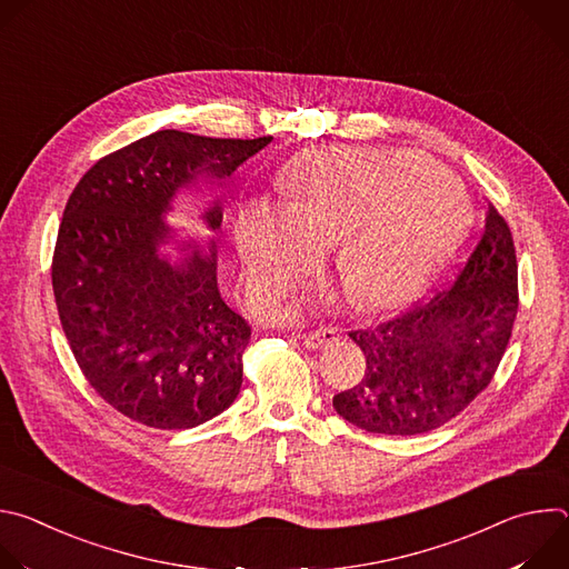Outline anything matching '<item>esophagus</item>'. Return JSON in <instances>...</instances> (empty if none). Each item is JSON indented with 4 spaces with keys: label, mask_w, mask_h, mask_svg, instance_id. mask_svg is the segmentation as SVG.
<instances>
[{
    "label": "esophagus",
    "mask_w": 569,
    "mask_h": 569,
    "mask_svg": "<svg viewBox=\"0 0 569 569\" xmlns=\"http://www.w3.org/2000/svg\"><path fill=\"white\" fill-rule=\"evenodd\" d=\"M301 340H303V345H306L308 349H321L323 345H329V342H336V340H338V331L331 329V327H319L317 331L303 333Z\"/></svg>",
    "instance_id": "esophagus-1"
}]
</instances>
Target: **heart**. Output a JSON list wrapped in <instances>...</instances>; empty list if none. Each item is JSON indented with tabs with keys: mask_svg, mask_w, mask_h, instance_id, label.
Wrapping results in <instances>:
<instances>
[{
	"mask_svg": "<svg viewBox=\"0 0 569 569\" xmlns=\"http://www.w3.org/2000/svg\"><path fill=\"white\" fill-rule=\"evenodd\" d=\"M286 187L290 202L254 196L236 211L233 240L250 281L292 283L317 266L321 242H333V268L353 308H385L408 297L463 211L459 187L423 157L367 146L299 157ZM257 303L288 312L268 292Z\"/></svg>",
	"mask_w": 569,
	"mask_h": 569,
	"instance_id": "obj_1",
	"label": "heart"
}]
</instances>
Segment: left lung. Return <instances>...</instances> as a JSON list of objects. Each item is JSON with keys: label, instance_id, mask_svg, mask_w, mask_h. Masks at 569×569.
<instances>
[{"label": "left lung", "instance_id": "obj_1", "mask_svg": "<svg viewBox=\"0 0 569 569\" xmlns=\"http://www.w3.org/2000/svg\"><path fill=\"white\" fill-rule=\"evenodd\" d=\"M518 315V263L507 220L489 202L457 281L432 299L351 331L365 378L333 396L336 412L373 435L441 428L489 387Z\"/></svg>", "mask_w": 569, "mask_h": 569}]
</instances>
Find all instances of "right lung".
<instances>
[{
	"instance_id": "right-lung-1",
	"label": "right lung",
	"mask_w": 569,
	"mask_h": 569,
	"mask_svg": "<svg viewBox=\"0 0 569 569\" xmlns=\"http://www.w3.org/2000/svg\"><path fill=\"white\" fill-rule=\"evenodd\" d=\"M272 137L213 139L159 130L106 154L71 191L51 263L71 353L117 412L157 430H189L236 400L252 327L222 299L216 240L176 238L164 216L178 191L231 173ZM222 222L220 202L202 213Z\"/></svg>"
}]
</instances>
